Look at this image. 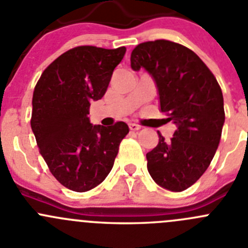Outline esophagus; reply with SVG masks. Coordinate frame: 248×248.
I'll use <instances>...</instances> for the list:
<instances>
[{
  "label": "esophagus",
  "mask_w": 248,
  "mask_h": 248,
  "mask_svg": "<svg viewBox=\"0 0 248 248\" xmlns=\"http://www.w3.org/2000/svg\"><path fill=\"white\" fill-rule=\"evenodd\" d=\"M129 128H130V130L136 131V130H140L141 126L139 125V124H135V123H130V124H129Z\"/></svg>",
  "instance_id": "obj_1"
}]
</instances>
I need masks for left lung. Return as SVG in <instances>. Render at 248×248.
<instances>
[{"label":"left lung","mask_w":248,"mask_h":248,"mask_svg":"<svg viewBox=\"0 0 248 248\" xmlns=\"http://www.w3.org/2000/svg\"><path fill=\"white\" fill-rule=\"evenodd\" d=\"M131 68H145L157 85L161 110L176 125L173 138L159 141L146 155L153 180L180 192L207 170L220 141L225 113L221 89L201 58L168 40L138 45Z\"/></svg>","instance_id":"obj_1"}]
</instances>
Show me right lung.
<instances>
[{"mask_svg": "<svg viewBox=\"0 0 248 248\" xmlns=\"http://www.w3.org/2000/svg\"><path fill=\"white\" fill-rule=\"evenodd\" d=\"M125 51L74 47L53 61L35 86L32 133L52 175L69 190L85 192L100 185L129 133L124 122L93 125L87 117L90 102L103 97Z\"/></svg>", "mask_w": 248, "mask_h": 248, "instance_id": "add662e5", "label": "right lung"}]
</instances>
